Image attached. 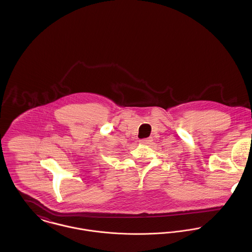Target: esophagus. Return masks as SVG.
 <instances>
[{"instance_id": "obj_1", "label": "esophagus", "mask_w": 252, "mask_h": 252, "mask_svg": "<svg viewBox=\"0 0 252 252\" xmlns=\"http://www.w3.org/2000/svg\"><path fill=\"white\" fill-rule=\"evenodd\" d=\"M150 142H152V138H146V139H143V140H140V143L142 144H149Z\"/></svg>"}]
</instances>
